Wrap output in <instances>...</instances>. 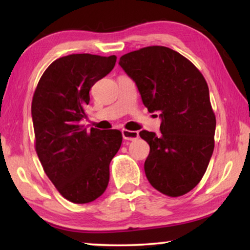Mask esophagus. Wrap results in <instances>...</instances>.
Instances as JSON below:
<instances>
[{
    "label": "esophagus",
    "mask_w": 250,
    "mask_h": 250,
    "mask_svg": "<svg viewBox=\"0 0 250 250\" xmlns=\"http://www.w3.org/2000/svg\"><path fill=\"white\" fill-rule=\"evenodd\" d=\"M122 134H123V138H124V140H129V141H133V140H136L139 138L138 132L128 131V129H123Z\"/></svg>",
    "instance_id": "1"
}]
</instances>
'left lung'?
<instances>
[{
	"label": "left lung",
	"mask_w": 250,
	"mask_h": 250,
	"mask_svg": "<svg viewBox=\"0 0 250 250\" xmlns=\"http://www.w3.org/2000/svg\"><path fill=\"white\" fill-rule=\"evenodd\" d=\"M119 64L135 82L143 104L162 117L158 135L140 132L150 146L146 179L166 196H183L203 179L214 151L216 117L207 82L190 60L166 46L132 51Z\"/></svg>",
	"instance_id": "left-lung-1"
}]
</instances>
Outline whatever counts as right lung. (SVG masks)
<instances>
[{
	"instance_id": "obj_1",
	"label": "right lung",
	"mask_w": 250,
	"mask_h": 250,
	"mask_svg": "<svg viewBox=\"0 0 250 250\" xmlns=\"http://www.w3.org/2000/svg\"><path fill=\"white\" fill-rule=\"evenodd\" d=\"M116 56L69 54L54 60L35 88L32 117L35 150L59 193L74 204L91 203L108 187L109 164L121 148L117 129L83 127L90 90L115 67Z\"/></svg>"
}]
</instances>
